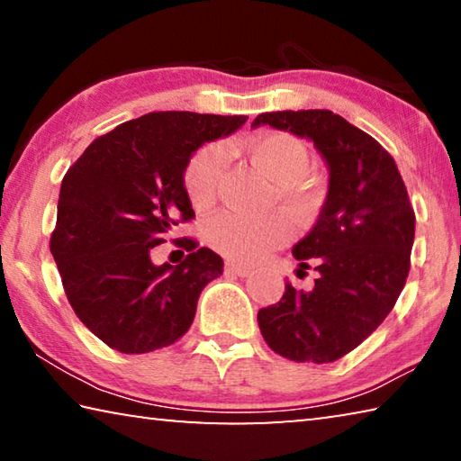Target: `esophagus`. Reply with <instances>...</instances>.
<instances>
[{"label": "esophagus", "instance_id": "obj_1", "mask_svg": "<svg viewBox=\"0 0 461 461\" xmlns=\"http://www.w3.org/2000/svg\"><path fill=\"white\" fill-rule=\"evenodd\" d=\"M225 270L230 272V275H236V276H248L249 272H252V268L249 267H244V264H238V262H228L225 264Z\"/></svg>", "mask_w": 461, "mask_h": 461}]
</instances>
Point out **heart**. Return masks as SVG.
<instances>
[{
  "label": "heart",
  "instance_id": "1",
  "mask_svg": "<svg viewBox=\"0 0 461 461\" xmlns=\"http://www.w3.org/2000/svg\"><path fill=\"white\" fill-rule=\"evenodd\" d=\"M249 160L276 183L278 199L294 213L307 215L317 203V189L307 178L311 152L299 138L285 131L256 136L246 144ZM228 150L221 144L201 148L185 168V191L194 207H207L215 199L223 175ZM294 225L285 213L267 217H244L221 213L209 223V241L233 260L254 262L293 238Z\"/></svg>",
  "mask_w": 461,
  "mask_h": 461
}]
</instances>
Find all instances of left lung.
Listing matches in <instances>:
<instances>
[{"label": "left lung", "instance_id": "1", "mask_svg": "<svg viewBox=\"0 0 461 461\" xmlns=\"http://www.w3.org/2000/svg\"><path fill=\"white\" fill-rule=\"evenodd\" d=\"M258 126L307 138L330 170L319 220L293 246L299 270L315 264V286L286 283L283 299L258 311L262 338L293 362H335L384 321L407 283L415 241L407 186L393 156L330 109L260 113Z\"/></svg>", "mask_w": 461, "mask_h": 461}]
</instances>
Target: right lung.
<instances>
[{"instance_id":"right-lung-1","label":"right lung","mask_w":461,"mask_h":461,"mask_svg":"<svg viewBox=\"0 0 461 461\" xmlns=\"http://www.w3.org/2000/svg\"><path fill=\"white\" fill-rule=\"evenodd\" d=\"M246 115L156 112L91 142L60 185L50 252L77 317L122 354L167 348L189 331L203 288L223 272L213 249L156 267L150 249L194 217L185 168Z\"/></svg>"}]
</instances>
